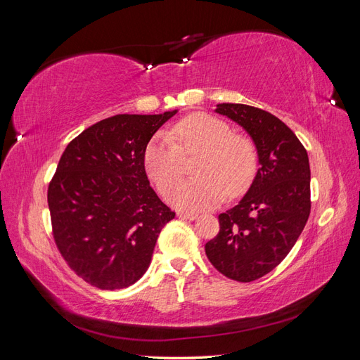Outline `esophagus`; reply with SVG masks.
I'll return each mask as SVG.
<instances>
[{
	"mask_svg": "<svg viewBox=\"0 0 360 360\" xmlns=\"http://www.w3.org/2000/svg\"><path fill=\"white\" fill-rule=\"evenodd\" d=\"M177 216L180 217V219H189V221H193L198 217L197 213H188V212H179Z\"/></svg>",
	"mask_w": 360,
	"mask_h": 360,
	"instance_id": "esophagus-1",
	"label": "esophagus"
}]
</instances>
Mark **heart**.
<instances>
[{
    "instance_id": "obj_1",
    "label": "heart",
    "mask_w": 360,
    "mask_h": 360,
    "mask_svg": "<svg viewBox=\"0 0 360 360\" xmlns=\"http://www.w3.org/2000/svg\"><path fill=\"white\" fill-rule=\"evenodd\" d=\"M201 154L195 167L198 179L172 187L182 172L184 155ZM144 168L169 204L181 210H202L219 204L225 191L237 197L248 189L257 171V151L245 136L233 135L219 118L193 114L183 118L172 132H159L144 150Z\"/></svg>"
}]
</instances>
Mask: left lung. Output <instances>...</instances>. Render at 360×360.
Wrapping results in <instances>:
<instances>
[{
  "label": "left lung",
  "instance_id": "left-lung-1",
  "mask_svg": "<svg viewBox=\"0 0 360 360\" xmlns=\"http://www.w3.org/2000/svg\"><path fill=\"white\" fill-rule=\"evenodd\" d=\"M214 111L246 130L259 168L245 197L219 214L221 230L205 243V254L226 278L250 282L288 255L307 225L309 159L292 130L274 114L242 103H219Z\"/></svg>",
  "mask_w": 360,
  "mask_h": 360
}]
</instances>
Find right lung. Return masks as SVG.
<instances>
[{
    "mask_svg": "<svg viewBox=\"0 0 360 360\" xmlns=\"http://www.w3.org/2000/svg\"><path fill=\"white\" fill-rule=\"evenodd\" d=\"M176 114L105 118L76 136L58 162L48 189L53 238L75 274L97 288L135 284L176 216L144 168L151 136Z\"/></svg>",
    "mask_w": 360,
    "mask_h": 360,
    "instance_id": "right-lung-1",
    "label": "right lung"
}]
</instances>
